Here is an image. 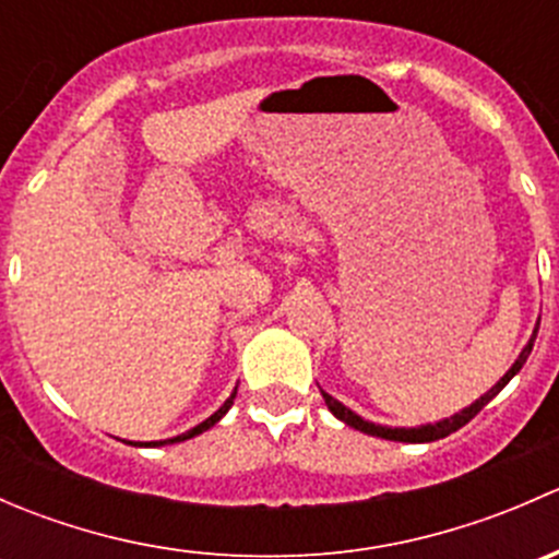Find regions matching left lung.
Returning <instances> with one entry per match:
<instances>
[{
	"instance_id": "left-lung-1",
	"label": "left lung",
	"mask_w": 559,
	"mask_h": 559,
	"mask_svg": "<svg viewBox=\"0 0 559 559\" xmlns=\"http://www.w3.org/2000/svg\"><path fill=\"white\" fill-rule=\"evenodd\" d=\"M535 335H538V326H535V330H533V337H530V341H527V346L522 348L520 359H516V362L511 365V370L503 376V379L498 381V384L489 389L487 394H481V397H478L476 403H471V405H467V408H462L460 414L449 416V419H443V421H436V425H421V427H384V425H373V421H365L362 416H357L352 408H346V405H343V403H337V400L332 397V394L321 392V397H324L326 408H330L332 414H335L337 419L343 421V425L354 427V430H359V432H368V436L386 438V441H403V443H430V441H441V438L452 436V432L460 430V427H465L467 421H471L473 416H476L478 411H481L484 405L489 403V400L498 397L500 389L509 384V381L514 379L516 373H520L522 365L527 362L530 352H533Z\"/></svg>"
}]
</instances>
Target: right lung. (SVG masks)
Segmentation results:
<instances>
[{
  "label": "right lung",
  "mask_w": 559,
  "mask_h": 559,
  "mask_svg": "<svg viewBox=\"0 0 559 559\" xmlns=\"http://www.w3.org/2000/svg\"><path fill=\"white\" fill-rule=\"evenodd\" d=\"M235 394H238V389H235L233 394H229L227 397V403L222 405V408L216 411V414L213 416H207L205 421H202V425H197V427H191V430H186V432H180V436H175V438H167V441H148V443H134V447H165V443H180V441H189V438H194V436H200V432H205V430H211L213 425H216L218 419H222L224 414H227L229 408H233V400H235Z\"/></svg>",
  "instance_id": "1"
}]
</instances>
